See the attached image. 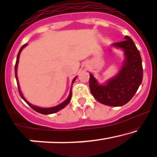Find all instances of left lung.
Returning <instances> with one entry per match:
<instances>
[{"instance_id":"1","label":"left lung","mask_w":157,"mask_h":157,"mask_svg":"<svg viewBox=\"0 0 157 157\" xmlns=\"http://www.w3.org/2000/svg\"><path fill=\"white\" fill-rule=\"evenodd\" d=\"M124 38L123 41L113 44L123 49L125 56L122 68L117 76L105 85H100L92 74L90 75L89 86L93 97L108 106L119 107L128 103L136 93L143 78L140 51L129 36Z\"/></svg>"}]
</instances>
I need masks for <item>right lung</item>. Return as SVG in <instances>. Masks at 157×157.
<instances>
[{
	"instance_id": "add662e5",
	"label": "right lung",
	"mask_w": 157,
	"mask_h": 157,
	"mask_svg": "<svg viewBox=\"0 0 157 157\" xmlns=\"http://www.w3.org/2000/svg\"><path fill=\"white\" fill-rule=\"evenodd\" d=\"M26 45L24 44L21 47V48L20 49V50H19L18 53H17V60H16V63H15V78H16V81H17V87H18V91H19V93H20V96H21V98L23 99L25 101L26 103H27V105H29V107H31V108H33V110H36V112L39 113H41V114H44V115H47V114H52V113H56L58 111H59V110H61V109L64 108L65 107L67 106V105H68V104L70 103V99H71V96H72V90H70V95L69 96H68V98H67L66 100L64 102H62L61 104H60V105H57V106L56 107H50V108H42V107H36V106H34V105H32L30 103H29L24 98V96H23V95L21 94V90H20V88H19V85H18V82H17V63H18V60H19V56H20V53L21 52L22 49L24 48V47ZM75 78H76V77L75 78H74V79L73 80V82H72V84H73V82H75Z\"/></svg>"
}]
</instances>
